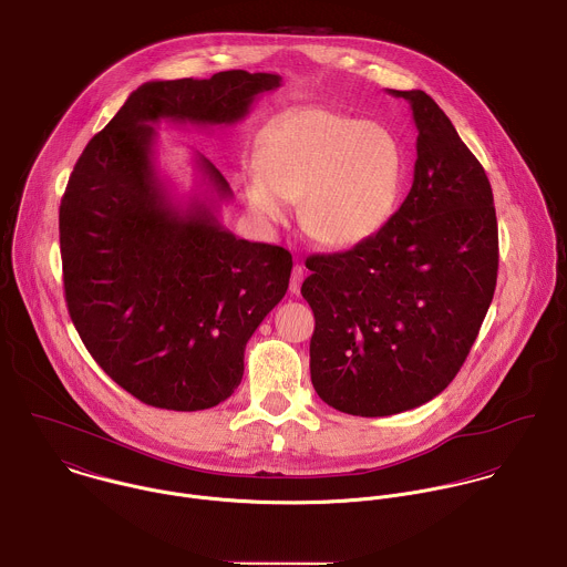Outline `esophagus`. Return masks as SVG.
I'll use <instances>...</instances> for the list:
<instances>
[{"instance_id": "esophagus-1", "label": "esophagus", "mask_w": 567, "mask_h": 567, "mask_svg": "<svg viewBox=\"0 0 567 567\" xmlns=\"http://www.w3.org/2000/svg\"><path fill=\"white\" fill-rule=\"evenodd\" d=\"M303 277H306V272H303V266H301V264H295V268H292V275H290V292H292V295H299V292H301V284H303Z\"/></svg>"}]
</instances>
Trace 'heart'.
Returning a JSON list of instances; mask_svg holds the SVG:
<instances>
[{
  "mask_svg": "<svg viewBox=\"0 0 567 567\" xmlns=\"http://www.w3.org/2000/svg\"><path fill=\"white\" fill-rule=\"evenodd\" d=\"M259 174L246 181L248 210L264 224H284L299 205L301 228L330 248L372 239L398 208L404 152L377 121L326 107H306L264 136Z\"/></svg>",
  "mask_w": 567,
  "mask_h": 567,
  "instance_id": "obj_1",
  "label": "heart"
}]
</instances>
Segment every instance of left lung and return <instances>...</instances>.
Returning <instances> with one entry per match:
<instances>
[{
  "instance_id": "left-lung-1",
  "label": "left lung",
  "mask_w": 567,
  "mask_h": 567,
  "mask_svg": "<svg viewBox=\"0 0 567 567\" xmlns=\"http://www.w3.org/2000/svg\"><path fill=\"white\" fill-rule=\"evenodd\" d=\"M413 185L377 235L310 255L301 295L315 312L310 377L330 406L363 415L415 409L464 365L495 295L499 237L484 167L422 90Z\"/></svg>"
}]
</instances>
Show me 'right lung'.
I'll list each match as a JSON object with an SVG mask.
<instances>
[{
    "label": "right lung",
    "instance_id": "1",
    "mask_svg": "<svg viewBox=\"0 0 567 567\" xmlns=\"http://www.w3.org/2000/svg\"><path fill=\"white\" fill-rule=\"evenodd\" d=\"M279 74L228 70L210 79L150 81L99 132L59 208L70 319L101 370L145 404L210 409L244 377V350L284 299L292 255L237 239L215 199L174 204L154 167L161 118L233 125ZM219 199L224 176L197 156Z\"/></svg>",
    "mask_w": 567,
    "mask_h": 567
}]
</instances>
